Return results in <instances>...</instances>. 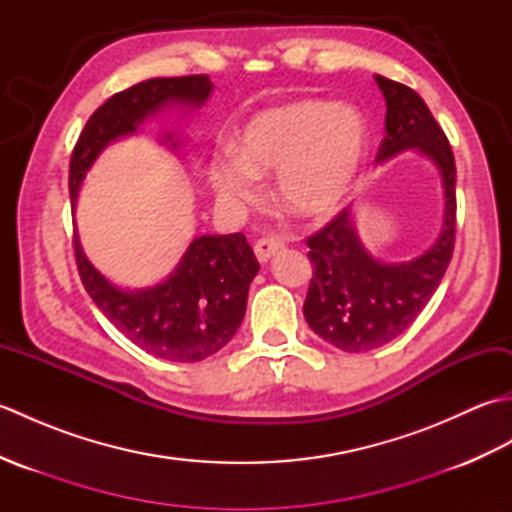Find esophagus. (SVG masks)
Segmentation results:
<instances>
[{
  "label": "esophagus",
  "instance_id": "34e87169",
  "mask_svg": "<svg viewBox=\"0 0 512 512\" xmlns=\"http://www.w3.org/2000/svg\"><path fill=\"white\" fill-rule=\"evenodd\" d=\"M284 246L286 244L281 242V239H277V237H264V239H259V242L255 244V255H257L259 262L266 264L270 257L281 253V250H284Z\"/></svg>",
  "mask_w": 512,
  "mask_h": 512
}]
</instances>
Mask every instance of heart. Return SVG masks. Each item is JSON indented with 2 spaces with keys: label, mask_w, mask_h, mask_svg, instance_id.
I'll return each mask as SVG.
<instances>
[{
  "label": "heart",
  "mask_w": 512,
  "mask_h": 512,
  "mask_svg": "<svg viewBox=\"0 0 512 512\" xmlns=\"http://www.w3.org/2000/svg\"><path fill=\"white\" fill-rule=\"evenodd\" d=\"M367 127L354 107L295 101L257 114L237 151L213 160L211 184L231 206L255 204L262 178L277 173V200L303 220L339 211L361 171Z\"/></svg>",
  "instance_id": "obj_1"
}]
</instances>
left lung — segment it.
<instances>
[{"instance_id":"left-lung-1","label":"left lung","mask_w":512,"mask_h":512,"mask_svg":"<svg viewBox=\"0 0 512 512\" xmlns=\"http://www.w3.org/2000/svg\"><path fill=\"white\" fill-rule=\"evenodd\" d=\"M385 96V138L376 162L413 149L438 167L444 220L436 242L407 262H383L361 242L350 204L308 237L310 279L303 314L314 334L343 352H369L394 341L416 321L447 273L455 242V160L427 103L411 88L376 74Z\"/></svg>"}]
</instances>
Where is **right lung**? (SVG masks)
Masks as SVG:
<instances>
[{
  "mask_svg": "<svg viewBox=\"0 0 512 512\" xmlns=\"http://www.w3.org/2000/svg\"><path fill=\"white\" fill-rule=\"evenodd\" d=\"M213 92L206 74L149 79L114 94L96 110L70 160V200L76 209L81 184L107 145L134 136L147 118L169 110H198ZM176 132L160 140L180 149ZM76 268L85 290L107 321L151 356L173 363H198L220 352L244 319L248 288L259 264L242 233L193 237L178 266L156 286L121 288L83 253L74 235Z\"/></svg>",
  "mask_w": 512,
  "mask_h": 512,
  "instance_id": "1",
  "label": "right lung"
}]
</instances>
